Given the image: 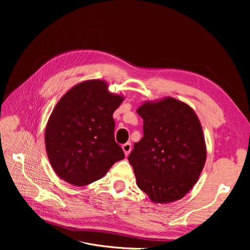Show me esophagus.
<instances>
[{
  "label": "esophagus",
  "instance_id": "1",
  "mask_svg": "<svg viewBox=\"0 0 250 250\" xmlns=\"http://www.w3.org/2000/svg\"><path fill=\"white\" fill-rule=\"evenodd\" d=\"M122 149H123V151H124L125 155L127 156L128 154L130 153V151H131V144H130V143L124 144V145H122Z\"/></svg>",
  "mask_w": 250,
  "mask_h": 250
}]
</instances>
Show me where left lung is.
<instances>
[{
    "label": "left lung",
    "instance_id": "left-lung-1",
    "mask_svg": "<svg viewBox=\"0 0 250 250\" xmlns=\"http://www.w3.org/2000/svg\"><path fill=\"white\" fill-rule=\"evenodd\" d=\"M144 137L128 156L137 185L151 201L179 200L197 183L207 160L200 121L185 102L166 97L137 109Z\"/></svg>",
    "mask_w": 250,
    "mask_h": 250
}]
</instances>
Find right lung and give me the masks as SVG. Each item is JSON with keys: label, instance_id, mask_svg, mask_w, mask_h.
<instances>
[{"label": "right lung", "instance_id": "obj_1", "mask_svg": "<svg viewBox=\"0 0 250 250\" xmlns=\"http://www.w3.org/2000/svg\"><path fill=\"white\" fill-rule=\"evenodd\" d=\"M124 97L112 94L103 80L78 83L62 97L44 131L53 170L66 183L86 186L102 178L125 157L115 141L112 115Z\"/></svg>", "mask_w": 250, "mask_h": 250}]
</instances>
